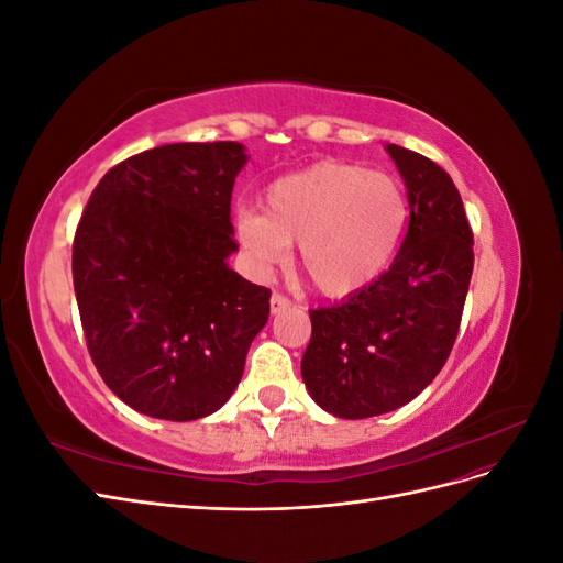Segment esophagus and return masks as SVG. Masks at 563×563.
I'll return each instance as SVG.
<instances>
[{"mask_svg": "<svg viewBox=\"0 0 563 563\" xmlns=\"http://www.w3.org/2000/svg\"><path fill=\"white\" fill-rule=\"evenodd\" d=\"M288 308H291V300H288L282 294H272V298H269V312L272 314H279V312H284Z\"/></svg>", "mask_w": 563, "mask_h": 563, "instance_id": "1", "label": "esophagus"}]
</instances>
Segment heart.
Returning a JSON list of instances; mask_svg holds the SVG:
<instances>
[{
	"label": "heart",
	"mask_w": 563,
	"mask_h": 563,
	"mask_svg": "<svg viewBox=\"0 0 563 563\" xmlns=\"http://www.w3.org/2000/svg\"><path fill=\"white\" fill-rule=\"evenodd\" d=\"M408 223L397 178L345 162H317L272 183L263 216L242 211L236 242L258 269L298 244L302 275L327 298L362 294L389 267Z\"/></svg>",
	"instance_id": "heart-1"
}]
</instances>
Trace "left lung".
<instances>
[{
	"label": "left lung",
	"instance_id": "left-lung-1",
	"mask_svg": "<svg viewBox=\"0 0 563 563\" xmlns=\"http://www.w3.org/2000/svg\"><path fill=\"white\" fill-rule=\"evenodd\" d=\"M406 183L408 230L395 263L362 294L310 310L300 373L335 418L362 420L416 399L444 368L463 319L474 236L451 176L387 145Z\"/></svg>",
	"mask_w": 563,
	"mask_h": 563
}]
</instances>
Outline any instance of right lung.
Segmentation results:
<instances>
[{
	"mask_svg": "<svg viewBox=\"0 0 563 563\" xmlns=\"http://www.w3.org/2000/svg\"><path fill=\"white\" fill-rule=\"evenodd\" d=\"M242 143H174L100 178L73 242L81 329L100 378L139 413L197 420L240 385L269 288L228 267Z\"/></svg>",
	"mask_w": 563,
	"mask_h": 563,
	"instance_id": "add662e5",
	"label": "right lung"
}]
</instances>
